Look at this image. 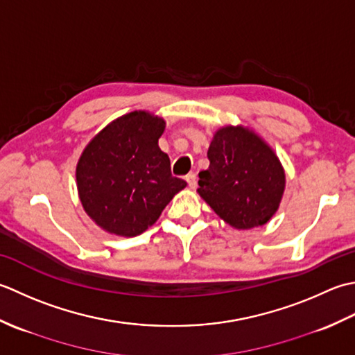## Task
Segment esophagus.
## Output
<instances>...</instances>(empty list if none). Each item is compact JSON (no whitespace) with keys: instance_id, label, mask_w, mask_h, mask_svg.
Here are the masks:
<instances>
[{"instance_id":"esophagus-1","label":"esophagus","mask_w":355,"mask_h":355,"mask_svg":"<svg viewBox=\"0 0 355 355\" xmlns=\"http://www.w3.org/2000/svg\"><path fill=\"white\" fill-rule=\"evenodd\" d=\"M187 182H188V185H190V188H196V185H198V178H196V175H194V173H190V175H187Z\"/></svg>"}]
</instances>
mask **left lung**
I'll use <instances>...</instances> for the list:
<instances>
[{
	"label": "left lung",
	"instance_id": "obj_1",
	"mask_svg": "<svg viewBox=\"0 0 355 355\" xmlns=\"http://www.w3.org/2000/svg\"><path fill=\"white\" fill-rule=\"evenodd\" d=\"M209 167L199 173L198 193L220 219L237 230L265 225L285 190L279 157L260 137L241 125L216 132Z\"/></svg>",
	"mask_w": 355,
	"mask_h": 355
}]
</instances>
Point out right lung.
I'll return each mask as SVG.
<instances>
[{"label": "right lung", "instance_id": "obj_1", "mask_svg": "<svg viewBox=\"0 0 355 355\" xmlns=\"http://www.w3.org/2000/svg\"><path fill=\"white\" fill-rule=\"evenodd\" d=\"M164 128L165 121L148 112L127 113L101 130L79 157V199L108 233H144L187 187L184 179L171 176L170 159L157 146Z\"/></svg>", "mask_w": 355, "mask_h": 355}]
</instances>
